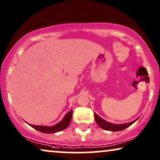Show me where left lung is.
I'll use <instances>...</instances> for the list:
<instances>
[{
	"mask_svg": "<svg viewBox=\"0 0 160 160\" xmlns=\"http://www.w3.org/2000/svg\"><path fill=\"white\" fill-rule=\"evenodd\" d=\"M94 116H95V119L98 125L100 126V128L103 129V130H108V131H121L123 130L124 129L128 128V127H130L131 124H132L136 120L138 119V118L135 121L130 123L127 124H111L109 122L105 121L104 119H102V118H100L99 116H98L95 113H94Z\"/></svg>",
	"mask_w": 160,
	"mask_h": 160,
	"instance_id": "obj_1",
	"label": "left lung"
}]
</instances>
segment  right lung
<instances>
[{
  "mask_svg": "<svg viewBox=\"0 0 160 160\" xmlns=\"http://www.w3.org/2000/svg\"><path fill=\"white\" fill-rule=\"evenodd\" d=\"M72 113L73 111L71 110L66 113V115L65 116V117L63 118L62 121L59 122L55 125L53 127H46V126H36V125H32V124H30V127H32V128L36 129V130L39 131V132H43V133H47V134H50V133H54L60 132L65 129L68 128V126L71 123V118H72Z\"/></svg>",
  "mask_w": 160,
  "mask_h": 160,
  "instance_id": "right-lung-1",
  "label": "right lung"
}]
</instances>
